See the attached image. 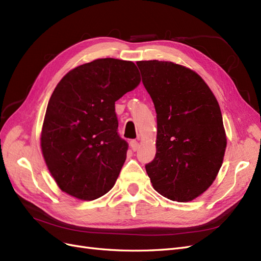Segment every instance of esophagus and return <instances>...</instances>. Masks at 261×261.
Returning a JSON list of instances; mask_svg holds the SVG:
<instances>
[{
	"label": "esophagus",
	"mask_w": 261,
	"mask_h": 261,
	"mask_svg": "<svg viewBox=\"0 0 261 261\" xmlns=\"http://www.w3.org/2000/svg\"><path fill=\"white\" fill-rule=\"evenodd\" d=\"M129 145H130V148H132L133 151H136V150L139 148V144H138L137 140H130Z\"/></svg>",
	"instance_id": "esophagus-1"
}]
</instances>
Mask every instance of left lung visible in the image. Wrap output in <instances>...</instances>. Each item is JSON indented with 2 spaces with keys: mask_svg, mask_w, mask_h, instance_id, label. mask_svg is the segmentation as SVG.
Returning <instances> with one entry per match:
<instances>
[{
  "mask_svg": "<svg viewBox=\"0 0 261 261\" xmlns=\"http://www.w3.org/2000/svg\"><path fill=\"white\" fill-rule=\"evenodd\" d=\"M156 112V152L146 164L155 191L191 201L211 186L222 165L226 136L218 101L194 70L172 62H137Z\"/></svg>",
  "mask_w": 261,
  "mask_h": 261,
  "instance_id": "left-lung-1",
  "label": "left lung"
}]
</instances>
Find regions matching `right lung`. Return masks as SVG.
Here are the masks:
<instances>
[{"label":"right lung","instance_id":"1","mask_svg":"<svg viewBox=\"0 0 261 261\" xmlns=\"http://www.w3.org/2000/svg\"><path fill=\"white\" fill-rule=\"evenodd\" d=\"M139 83L133 62L109 58L77 66L55 87L43 121L41 149L63 192L93 200L114 186L128 149L117 133L115 101Z\"/></svg>","mask_w":261,"mask_h":261}]
</instances>
